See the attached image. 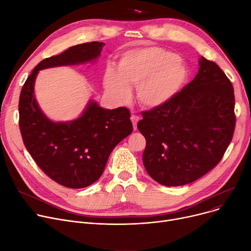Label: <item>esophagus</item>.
<instances>
[{
    "label": "esophagus",
    "instance_id": "esophagus-1",
    "mask_svg": "<svg viewBox=\"0 0 251 251\" xmlns=\"http://www.w3.org/2000/svg\"><path fill=\"white\" fill-rule=\"evenodd\" d=\"M131 119V122H132V125H133V129L136 130L137 129V123L139 121V117L136 116V115H132L130 117Z\"/></svg>",
    "mask_w": 251,
    "mask_h": 251
}]
</instances>
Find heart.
<instances>
[{
	"label": "heart",
	"mask_w": 251,
	"mask_h": 251,
	"mask_svg": "<svg viewBox=\"0 0 251 251\" xmlns=\"http://www.w3.org/2000/svg\"><path fill=\"white\" fill-rule=\"evenodd\" d=\"M188 78V68L175 52L160 47L127 50L119 61L118 72L108 69L104 88L117 101L130 98V86H137L138 101L155 109L172 100Z\"/></svg>",
	"instance_id": "1"
}]
</instances>
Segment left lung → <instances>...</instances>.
I'll use <instances>...</instances> for the list:
<instances>
[{"instance_id": "1", "label": "left lung", "mask_w": 251, "mask_h": 251, "mask_svg": "<svg viewBox=\"0 0 251 251\" xmlns=\"http://www.w3.org/2000/svg\"><path fill=\"white\" fill-rule=\"evenodd\" d=\"M193 80L168 103L142 113V161L149 175L166 186H181L205 175L222 160L236 118L231 81L201 57Z\"/></svg>"}]
</instances>
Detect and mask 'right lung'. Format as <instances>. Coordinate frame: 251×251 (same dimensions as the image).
<instances>
[{
  "label": "right lung",
  "mask_w": 251,
  "mask_h": 251,
  "mask_svg": "<svg viewBox=\"0 0 251 251\" xmlns=\"http://www.w3.org/2000/svg\"><path fill=\"white\" fill-rule=\"evenodd\" d=\"M103 46L85 43L43 60L26 79L19 98V126L26 150L50 179L69 188L87 187L101 176L112 151L132 132L130 112L122 107L103 109L90 100L78 118L55 122L37 103L35 79L44 69L95 62Z\"/></svg>",
  "instance_id": "obj_1"
}]
</instances>
